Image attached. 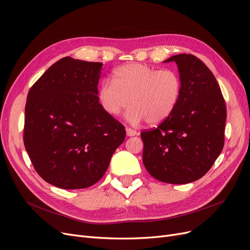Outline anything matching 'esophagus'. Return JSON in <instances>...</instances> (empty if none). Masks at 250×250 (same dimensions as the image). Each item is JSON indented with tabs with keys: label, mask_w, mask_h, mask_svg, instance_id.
Listing matches in <instances>:
<instances>
[{
	"label": "esophagus",
	"mask_w": 250,
	"mask_h": 250,
	"mask_svg": "<svg viewBox=\"0 0 250 250\" xmlns=\"http://www.w3.org/2000/svg\"><path fill=\"white\" fill-rule=\"evenodd\" d=\"M126 133H127L128 137H133V135H137L138 134L137 131L131 129V128H129V127H126Z\"/></svg>",
	"instance_id": "obj_1"
}]
</instances>
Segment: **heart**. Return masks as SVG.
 Here are the masks:
<instances>
[{
    "label": "heart",
    "mask_w": 250,
    "mask_h": 250,
    "mask_svg": "<svg viewBox=\"0 0 250 250\" xmlns=\"http://www.w3.org/2000/svg\"><path fill=\"white\" fill-rule=\"evenodd\" d=\"M183 92V81L177 71L142 63L120 66L112 74V82L104 80L98 98L102 108L118 116L129 102L127 120L139 124L146 120L158 124L175 110Z\"/></svg>",
    "instance_id": "1"
}]
</instances>
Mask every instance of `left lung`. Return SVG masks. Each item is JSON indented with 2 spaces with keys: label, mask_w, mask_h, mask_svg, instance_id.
<instances>
[{
  "label": "left lung",
  "mask_w": 250,
  "mask_h": 250,
  "mask_svg": "<svg viewBox=\"0 0 250 250\" xmlns=\"http://www.w3.org/2000/svg\"><path fill=\"white\" fill-rule=\"evenodd\" d=\"M175 62L183 92L172 115L157 127L143 130V163L151 176L183 185L201 178L224 146L226 105L220 86L208 67L192 54Z\"/></svg>",
  "instance_id": "obj_1"
}]
</instances>
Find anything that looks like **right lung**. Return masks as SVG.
<instances>
[{
  "instance_id": "right-lung-1",
  "label": "right lung",
  "mask_w": 250,
  "mask_h": 250,
  "mask_svg": "<svg viewBox=\"0 0 250 250\" xmlns=\"http://www.w3.org/2000/svg\"><path fill=\"white\" fill-rule=\"evenodd\" d=\"M102 63L63 57L30 88L24 145L37 174L65 188L99 181L125 140L124 126L98 98Z\"/></svg>"
}]
</instances>
